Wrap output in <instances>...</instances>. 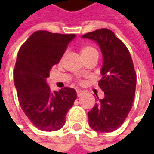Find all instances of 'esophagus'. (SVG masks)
Instances as JSON below:
<instances>
[{
	"instance_id": "esophagus-1",
	"label": "esophagus",
	"mask_w": 154,
	"mask_h": 154,
	"mask_svg": "<svg viewBox=\"0 0 154 154\" xmlns=\"http://www.w3.org/2000/svg\"><path fill=\"white\" fill-rule=\"evenodd\" d=\"M76 92H77V96H78V97H80V96H81V95H83V93H84V92H83V91H81V90H77Z\"/></svg>"
}]
</instances>
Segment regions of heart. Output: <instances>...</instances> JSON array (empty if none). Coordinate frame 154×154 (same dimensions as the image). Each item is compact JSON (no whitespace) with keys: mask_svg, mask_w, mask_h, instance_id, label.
Wrapping results in <instances>:
<instances>
[{"mask_svg":"<svg viewBox=\"0 0 154 154\" xmlns=\"http://www.w3.org/2000/svg\"><path fill=\"white\" fill-rule=\"evenodd\" d=\"M95 51H97L92 46H85V47H83L82 49H81V51H80V54H81V56H87V55H89V54H91L92 52H95ZM80 83H82V81L80 80Z\"/></svg>","mask_w":154,"mask_h":154,"instance_id":"obj_1","label":"heart"}]
</instances>
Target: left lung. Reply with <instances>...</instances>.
Returning <instances> with one entry per match:
<instances>
[{"instance_id": "8db88e82", "label": "left lung", "mask_w": 154, "mask_h": 154, "mask_svg": "<svg viewBox=\"0 0 154 154\" xmlns=\"http://www.w3.org/2000/svg\"><path fill=\"white\" fill-rule=\"evenodd\" d=\"M82 38L97 42L103 54L102 78L98 86L104 98L98 99L89 112V125L94 130L107 133L115 131L125 121L132 108L136 87V74L130 53L115 33L98 29Z\"/></svg>"}]
</instances>
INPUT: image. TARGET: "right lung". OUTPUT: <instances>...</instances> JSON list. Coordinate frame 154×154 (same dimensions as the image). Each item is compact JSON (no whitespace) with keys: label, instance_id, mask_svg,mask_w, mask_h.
Returning a JSON list of instances; mask_svg holds the SVG:
<instances>
[{"label":"right lung","instance_id":"1","mask_svg":"<svg viewBox=\"0 0 154 154\" xmlns=\"http://www.w3.org/2000/svg\"><path fill=\"white\" fill-rule=\"evenodd\" d=\"M75 34L38 31L21 45L14 78L21 108L35 127L43 131L62 128L77 98L74 88L52 91L47 84L51 69L57 64Z\"/></svg>","mask_w":154,"mask_h":154}]
</instances>
